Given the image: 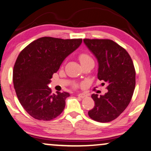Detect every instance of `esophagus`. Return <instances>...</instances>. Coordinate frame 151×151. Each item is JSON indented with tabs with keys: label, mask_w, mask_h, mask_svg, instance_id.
I'll list each match as a JSON object with an SVG mask.
<instances>
[{
	"label": "esophagus",
	"mask_w": 151,
	"mask_h": 151,
	"mask_svg": "<svg viewBox=\"0 0 151 151\" xmlns=\"http://www.w3.org/2000/svg\"><path fill=\"white\" fill-rule=\"evenodd\" d=\"M77 96H79V98H81V99H83V98L86 96V95H85V94H83V93H78Z\"/></svg>",
	"instance_id": "34e87169"
}]
</instances>
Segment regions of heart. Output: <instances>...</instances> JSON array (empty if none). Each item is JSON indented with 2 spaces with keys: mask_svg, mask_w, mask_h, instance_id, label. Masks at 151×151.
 Returning <instances> with one entry per match:
<instances>
[{
  "mask_svg": "<svg viewBox=\"0 0 151 151\" xmlns=\"http://www.w3.org/2000/svg\"><path fill=\"white\" fill-rule=\"evenodd\" d=\"M78 58H79V60L81 65L84 64L85 63H87V62L93 61L91 56L87 52H81V53H79V55H78Z\"/></svg>",
  "mask_w": 151,
  "mask_h": 151,
  "instance_id": "b5f03b06",
  "label": "heart"
}]
</instances>
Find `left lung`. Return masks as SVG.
<instances>
[{"mask_svg": "<svg viewBox=\"0 0 151 151\" xmlns=\"http://www.w3.org/2000/svg\"><path fill=\"white\" fill-rule=\"evenodd\" d=\"M83 42L99 62L98 79L108 84L103 96L92 94L95 106L88 116L99 122H109L119 117L132 100L136 85L133 61L127 51L112 40L84 39Z\"/></svg>", "mask_w": 151, "mask_h": 151, "instance_id": "obj_1", "label": "left lung"}]
</instances>
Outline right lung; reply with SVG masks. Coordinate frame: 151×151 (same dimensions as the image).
Masks as SVG:
<instances>
[{
    "instance_id": "obj_1",
    "label": "right lung",
    "mask_w": 151,
    "mask_h": 151,
    "mask_svg": "<svg viewBox=\"0 0 151 151\" xmlns=\"http://www.w3.org/2000/svg\"><path fill=\"white\" fill-rule=\"evenodd\" d=\"M81 39L41 37L25 47L13 68V84L19 103L34 119L49 121L65 107L67 92L52 93L48 84L66 57L81 45Z\"/></svg>"
}]
</instances>
